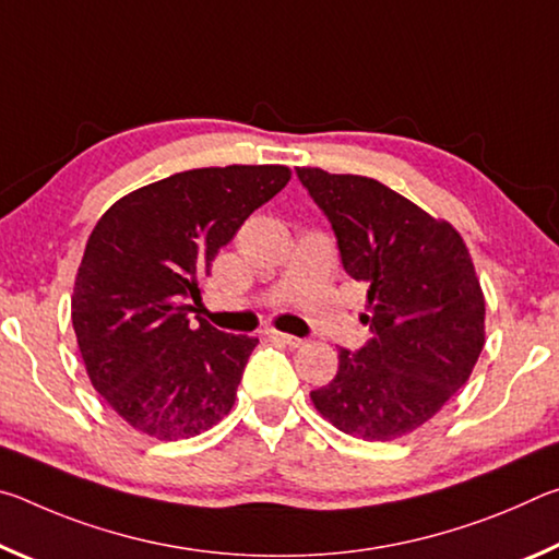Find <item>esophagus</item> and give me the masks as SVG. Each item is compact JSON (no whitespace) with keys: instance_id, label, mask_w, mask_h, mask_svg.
I'll return each mask as SVG.
<instances>
[{"instance_id":"esophagus-1","label":"esophagus","mask_w":559,"mask_h":559,"mask_svg":"<svg viewBox=\"0 0 559 559\" xmlns=\"http://www.w3.org/2000/svg\"><path fill=\"white\" fill-rule=\"evenodd\" d=\"M266 335L271 340H276V343H283V345H288V347H300L302 345L300 337L288 335V333H278V330H266Z\"/></svg>"}]
</instances>
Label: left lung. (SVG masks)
I'll return each instance as SVG.
<instances>
[{
	"mask_svg": "<svg viewBox=\"0 0 559 559\" xmlns=\"http://www.w3.org/2000/svg\"><path fill=\"white\" fill-rule=\"evenodd\" d=\"M328 214L340 259L365 281L374 337L359 353L337 349V374L310 392L335 429L392 441L441 412L468 382L486 345V298L468 246L447 219L372 177L298 167Z\"/></svg>",
	"mask_w": 559,
	"mask_h": 559,
	"instance_id": "8db88e82",
	"label": "left lung"
}]
</instances>
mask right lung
Returning a JSON list of instances; mask_svg holds the SVG:
<instances>
[{
  "instance_id": "obj_1",
  "label": "right lung",
  "mask_w": 559,
  "mask_h": 559,
  "mask_svg": "<svg viewBox=\"0 0 559 559\" xmlns=\"http://www.w3.org/2000/svg\"><path fill=\"white\" fill-rule=\"evenodd\" d=\"M283 165L187 169L145 185L93 226L71 296L88 380L132 429L197 437L231 412L257 337L222 333L189 302L222 246L288 185Z\"/></svg>"
}]
</instances>
